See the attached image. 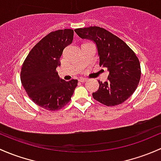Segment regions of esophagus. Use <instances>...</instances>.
<instances>
[{"mask_svg":"<svg viewBox=\"0 0 161 161\" xmlns=\"http://www.w3.org/2000/svg\"><path fill=\"white\" fill-rule=\"evenodd\" d=\"M79 81L80 82H87L88 79H86V78H81V79H79Z\"/></svg>","mask_w":161,"mask_h":161,"instance_id":"34e87169","label":"esophagus"}]
</instances>
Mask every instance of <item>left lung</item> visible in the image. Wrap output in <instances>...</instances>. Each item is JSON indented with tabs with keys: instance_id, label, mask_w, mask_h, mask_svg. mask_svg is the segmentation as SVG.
Here are the masks:
<instances>
[{
	"instance_id": "left-lung-1",
	"label": "left lung",
	"mask_w": 161,
	"mask_h": 161,
	"mask_svg": "<svg viewBox=\"0 0 161 161\" xmlns=\"http://www.w3.org/2000/svg\"><path fill=\"white\" fill-rule=\"evenodd\" d=\"M75 31L81 38L96 44L99 65L109 72L106 82L98 81L99 88L92 92L93 99L107 106L125 102L135 92L141 76L136 54L123 40L100 27L77 28Z\"/></svg>"
}]
</instances>
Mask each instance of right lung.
<instances>
[{"label":"right lung","mask_w":161,"mask_h":161,"mask_svg":"<svg viewBox=\"0 0 161 161\" xmlns=\"http://www.w3.org/2000/svg\"><path fill=\"white\" fill-rule=\"evenodd\" d=\"M73 35L72 29L50 32L30 51L21 67L24 89L35 104L47 110L63 108L77 86V79L66 82L56 71L64 48L72 43Z\"/></svg>","instance_id":"1"}]
</instances>
